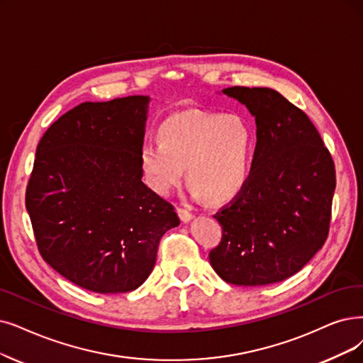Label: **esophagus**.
Listing matches in <instances>:
<instances>
[{"label": "esophagus", "instance_id": "1", "mask_svg": "<svg viewBox=\"0 0 363 363\" xmlns=\"http://www.w3.org/2000/svg\"><path fill=\"white\" fill-rule=\"evenodd\" d=\"M177 214H179V217L182 219V222H184V223H187V222H191L192 219H194V213H191V211H187L186 208H177Z\"/></svg>", "mask_w": 363, "mask_h": 363}]
</instances>
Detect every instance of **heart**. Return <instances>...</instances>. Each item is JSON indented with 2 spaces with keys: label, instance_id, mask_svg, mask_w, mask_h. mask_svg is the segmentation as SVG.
<instances>
[{
  "label": "heart",
  "instance_id": "1",
  "mask_svg": "<svg viewBox=\"0 0 363 363\" xmlns=\"http://www.w3.org/2000/svg\"><path fill=\"white\" fill-rule=\"evenodd\" d=\"M252 152V128L241 116L187 110L164 122L161 140L144 141L140 165L157 194H169L186 168L195 198L226 202L247 183Z\"/></svg>",
  "mask_w": 363,
  "mask_h": 363
}]
</instances>
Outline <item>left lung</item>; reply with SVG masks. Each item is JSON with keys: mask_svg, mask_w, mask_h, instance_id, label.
I'll use <instances>...</instances> for the list:
<instances>
[{"mask_svg": "<svg viewBox=\"0 0 363 363\" xmlns=\"http://www.w3.org/2000/svg\"><path fill=\"white\" fill-rule=\"evenodd\" d=\"M222 94L247 107L257 141L247 183L213 216L223 237L210 264L230 284L279 283L323 247L335 165L308 116L277 91L234 86Z\"/></svg>", "mask_w": 363, "mask_h": 363, "instance_id": "8db88e82", "label": "left lung"}]
</instances>
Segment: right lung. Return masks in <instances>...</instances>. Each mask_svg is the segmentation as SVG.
Returning <instances> with one entry per match:
<instances>
[{"instance_id":"add662e5","label":"right lung","mask_w":363,"mask_h":363,"mask_svg":"<svg viewBox=\"0 0 363 363\" xmlns=\"http://www.w3.org/2000/svg\"><path fill=\"white\" fill-rule=\"evenodd\" d=\"M150 96L83 103L41 137L25 204L43 259L96 294L135 291L159 241L180 225L143 183L140 150Z\"/></svg>"}]
</instances>
